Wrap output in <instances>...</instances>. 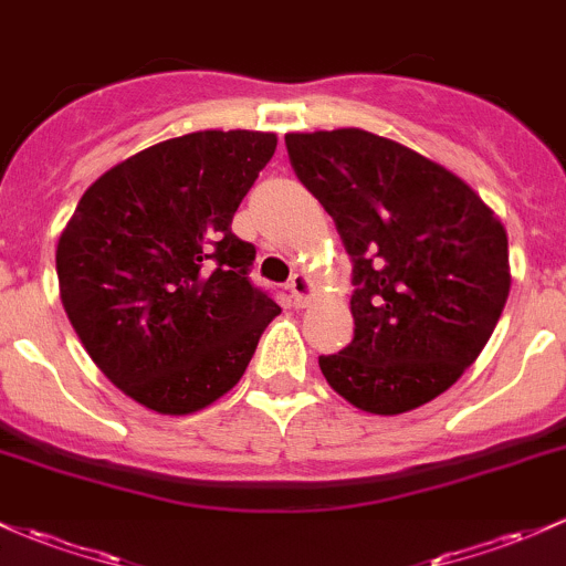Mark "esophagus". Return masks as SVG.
<instances>
[{
    "mask_svg": "<svg viewBox=\"0 0 566 566\" xmlns=\"http://www.w3.org/2000/svg\"><path fill=\"white\" fill-rule=\"evenodd\" d=\"M289 289H291V296H294L296 307H307L310 302H313L315 285L310 281L307 272H294V275H291Z\"/></svg>",
    "mask_w": 566,
    "mask_h": 566,
    "instance_id": "34e87169",
    "label": "esophagus"
}]
</instances>
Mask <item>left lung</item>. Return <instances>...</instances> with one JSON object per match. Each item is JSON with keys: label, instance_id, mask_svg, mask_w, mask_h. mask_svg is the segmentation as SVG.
Wrapping results in <instances>:
<instances>
[{"label": "left lung", "instance_id": "obj_1", "mask_svg": "<svg viewBox=\"0 0 566 566\" xmlns=\"http://www.w3.org/2000/svg\"><path fill=\"white\" fill-rule=\"evenodd\" d=\"M291 167L354 259V339L318 356L373 416L431 402L489 343L510 294L507 232L459 175L364 129L291 132Z\"/></svg>", "mask_w": 566, "mask_h": 566}]
</instances>
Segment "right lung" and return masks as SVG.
<instances>
[{
    "label": "right lung",
    "mask_w": 566,
    "mask_h": 566,
    "mask_svg": "<svg viewBox=\"0 0 566 566\" xmlns=\"http://www.w3.org/2000/svg\"><path fill=\"white\" fill-rule=\"evenodd\" d=\"M272 132L164 139L86 188L56 248L59 294L96 367L161 416L232 391L281 313L248 281L232 218L272 159Z\"/></svg>",
    "instance_id": "add662e5"
}]
</instances>
